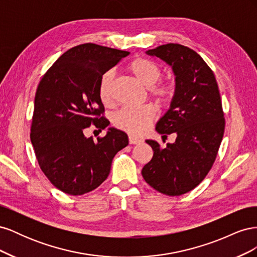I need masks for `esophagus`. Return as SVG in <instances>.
Listing matches in <instances>:
<instances>
[{
    "mask_svg": "<svg viewBox=\"0 0 257 257\" xmlns=\"http://www.w3.org/2000/svg\"><path fill=\"white\" fill-rule=\"evenodd\" d=\"M128 142H130L131 145H139V144H142L144 141H143L142 138H138V137H136V136L130 135V136H128Z\"/></svg>",
    "mask_w": 257,
    "mask_h": 257,
    "instance_id": "34e87169",
    "label": "esophagus"
}]
</instances>
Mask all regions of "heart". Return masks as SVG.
Segmentation results:
<instances>
[{
	"label": "heart",
	"instance_id": "b5f03b06",
	"mask_svg": "<svg viewBox=\"0 0 257 257\" xmlns=\"http://www.w3.org/2000/svg\"><path fill=\"white\" fill-rule=\"evenodd\" d=\"M127 71L135 78L150 88L151 95L161 103H166L173 95V88L164 82H158L161 78V69L154 62L136 58L127 65ZM114 74L112 71L105 72L99 78L98 96L100 102L109 106L112 103V84ZM155 116V109L151 105L139 108H122L113 116L114 125L132 135H139L149 127Z\"/></svg>",
	"mask_w": 257,
	"mask_h": 257
}]
</instances>
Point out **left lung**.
<instances>
[{"instance_id":"8db88e82","label":"left lung","mask_w":257,"mask_h":257,"mask_svg":"<svg viewBox=\"0 0 257 257\" xmlns=\"http://www.w3.org/2000/svg\"><path fill=\"white\" fill-rule=\"evenodd\" d=\"M146 53L160 58L173 69L174 96L155 130L164 136L176 133L177 138L165 148L146 141L153 157L142 175L154 190L179 196L204 180L219 151L225 128L219 87L203 58L185 46L167 44Z\"/></svg>"}]
</instances>
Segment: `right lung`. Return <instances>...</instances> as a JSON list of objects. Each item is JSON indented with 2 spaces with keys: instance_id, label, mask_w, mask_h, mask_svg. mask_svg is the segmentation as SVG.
Segmentation results:
<instances>
[{
  "instance_id": "add662e5",
  "label": "right lung",
  "mask_w": 257,
  "mask_h": 257,
  "mask_svg": "<svg viewBox=\"0 0 257 257\" xmlns=\"http://www.w3.org/2000/svg\"><path fill=\"white\" fill-rule=\"evenodd\" d=\"M130 52L82 44L54 62L38 84L31 125V143L43 173L60 191L82 195L102 184L114 155L128 145L124 132L109 127L97 142L85 137L91 124L102 130L99 78Z\"/></svg>"
}]
</instances>
